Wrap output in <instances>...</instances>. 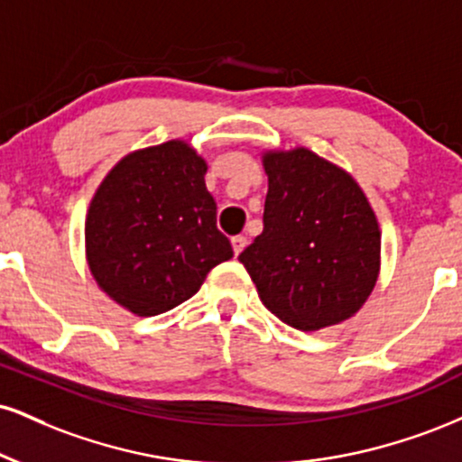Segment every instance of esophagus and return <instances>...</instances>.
I'll list each match as a JSON object with an SVG mask.
<instances>
[{
	"label": "esophagus",
	"instance_id": "34e87169",
	"mask_svg": "<svg viewBox=\"0 0 462 462\" xmlns=\"http://www.w3.org/2000/svg\"><path fill=\"white\" fill-rule=\"evenodd\" d=\"M245 245H247V238L245 236H232V249H235V255H238L243 252V249H245Z\"/></svg>",
	"mask_w": 462,
	"mask_h": 462
}]
</instances>
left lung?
I'll list each match as a JSON object with an SVG mask.
<instances>
[{"instance_id": "left-lung-1", "label": "left lung", "mask_w": 462, "mask_h": 462, "mask_svg": "<svg viewBox=\"0 0 462 462\" xmlns=\"http://www.w3.org/2000/svg\"><path fill=\"white\" fill-rule=\"evenodd\" d=\"M264 230L238 255L277 319L301 331L359 312L376 284L381 230L348 171L308 148L269 150Z\"/></svg>"}]
</instances>
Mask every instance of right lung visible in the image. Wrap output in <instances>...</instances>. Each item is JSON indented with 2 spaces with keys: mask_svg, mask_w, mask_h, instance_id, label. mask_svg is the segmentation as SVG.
I'll return each instance as SVG.
<instances>
[{
  "mask_svg": "<svg viewBox=\"0 0 462 462\" xmlns=\"http://www.w3.org/2000/svg\"><path fill=\"white\" fill-rule=\"evenodd\" d=\"M207 161L171 140L114 165L86 217V255L97 284L137 316H157L199 291L232 258L217 230Z\"/></svg>",
  "mask_w": 462,
  "mask_h": 462,
  "instance_id": "right-lung-1",
  "label": "right lung"
}]
</instances>
